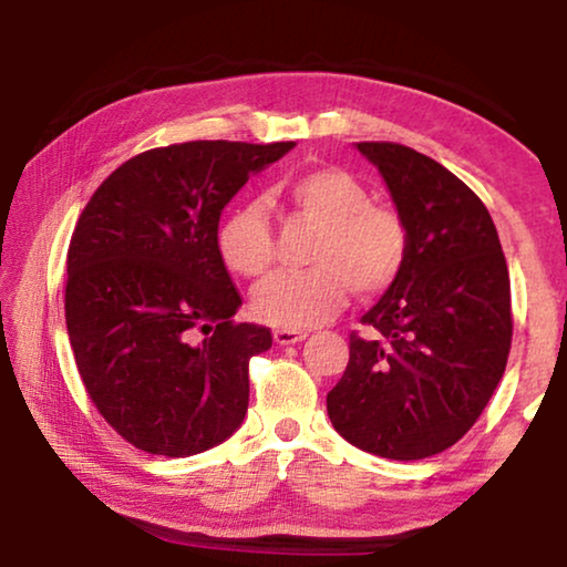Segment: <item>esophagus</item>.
<instances>
[{
	"mask_svg": "<svg viewBox=\"0 0 567 567\" xmlns=\"http://www.w3.org/2000/svg\"><path fill=\"white\" fill-rule=\"evenodd\" d=\"M307 338V332H297V330H276L274 332V340L278 346H293V343H301V340Z\"/></svg>",
	"mask_w": 567,
	"mask_h": 567,
	"instance_id": "1",
	"label": "esophagus"
}]
</instances>
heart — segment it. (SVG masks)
<instances>
[{
  "instance_id": "b5f03b06",
  "label": "heart",
  "mask_w": 567,
  "mask_h": 567,
  "mask_svg": "<svg viewBox=\"0 0 567 567\" xmlns=\"http://www.w3.org/2000/svg\"><path fill=\"white\" fill-rule=\"evenodd\" d=\"M299 214L320 224L309 260L312 268L278 270L255 286L252 312L281 330H312L336 317L348 293L384 291L402 274L408 229L392 208L371 204L359 177L340 167L309 169L286 183ZM219 252L239 276H260L274 262V229L268 208L247 198L224 216Z\"/></svg>"
}]
</instances>
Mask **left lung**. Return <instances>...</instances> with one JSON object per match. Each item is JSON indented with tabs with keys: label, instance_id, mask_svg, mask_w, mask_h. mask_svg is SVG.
Returning <instances> with one entry per match:
<instances>
[{
	"label": "left lung",
	"instance_id": "obj_1",
	"mask_svg": "<svg viewBox=\"0 0 567 567\" xmlns=\"http://www.w3.org/2000/svg\"><path fill=\"white\" fill-rule=\"evenodd\" d=\"M408 229L402 274L361 317L346 374L328 394L340 436L386 460L454 446L493 398L511 348V281L483 200L436 159L390 142L355 144Z\"/></svg>",
	"mask_w": 567,
	"mask_h": 567
}]
</instances>
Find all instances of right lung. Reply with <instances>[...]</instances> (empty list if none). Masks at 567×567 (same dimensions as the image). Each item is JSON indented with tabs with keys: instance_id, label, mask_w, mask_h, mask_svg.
I'll list each match as a JSON object with an SVG mask.
<instances>
[{
	"instance_id": "add662e5",
	"label": "right lung",
	"mask_w": 567,
	"mask_h": 567,
	"mask_svg": "<svg viewBox=\"0 0 567 567\" xmlns=\"http://www.w3.org/2000/svg\"><path fill=\"white\" fill-rule=\"evenodd\" d=\"M293 142H188L123 162L76 221L66 332L100 415L136 449L190 456L245 421L268 328L235 322L219 219Z\"/></svg>"
}]
</instances>
